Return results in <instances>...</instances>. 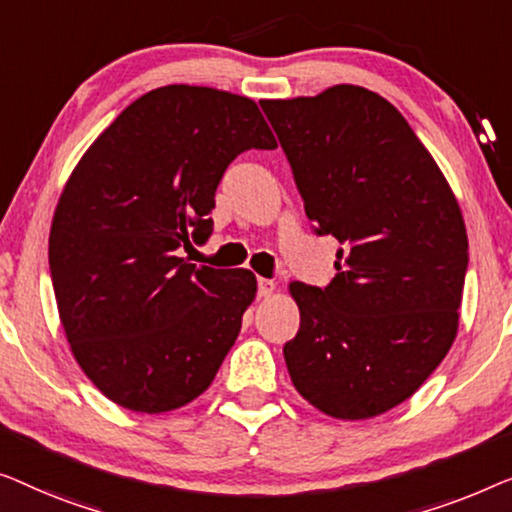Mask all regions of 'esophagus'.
<instances>
[{
    "mask_svg": "<svg viewBox=\"0 0 512 512\" xmlns=\"http://www.w3.org/2000/svg\"><path fill=\"white\" fill-rule=\"evenodd\" d=\"M273 292H276V283L269 278H259V297L266 299V297H271Z\"/></svg>",
    "mask_w": 512,
    "mask_h": 512,
    "instance_id": "esophagus-1",
    "label": "esophagus"
}]
</instances>
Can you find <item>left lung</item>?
Returning <instances> with one entry per match:
<instances>
[{"label": "left lung", "instance_id": "1", "mask_svg": "<svg viewBox=\"0 0 512 512\" xmlns=\"http://www.w3.org/2000/svg\"><path fill=\"white\" fill-rule=\"evenodd\" d=\"M336 276L290 283L301 325L283 355L297 392L336 420L413 397L459 327L469 236L455 192L406 118L376 92L334 85L262 99Z\"/></svg>", "mask_w": 512, "mask_h": 512}]
</instances>
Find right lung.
I'll list each match as a JSON object with an SVG mask.
<instances>
[{
  "mask_svg": "<svg viewBox=\"0 0 512 512\" xmlns=\"http://www.w3.org/2000/svg\"><path fill=\"white\" fill-rule=\"evenodd\" d=\"M250 148H276L253 99L164 85L71 171L50 225V276L78 366L118 406L153 415L194 401L239 336L255 273L197 269L178 248L211 234L220 178Z\"/></svg>",
  "mask_w": 512,
  "mask_h": 512,
  "instance_id": "right-lung-1",
  "label": "right lung"
}]
</instances>
